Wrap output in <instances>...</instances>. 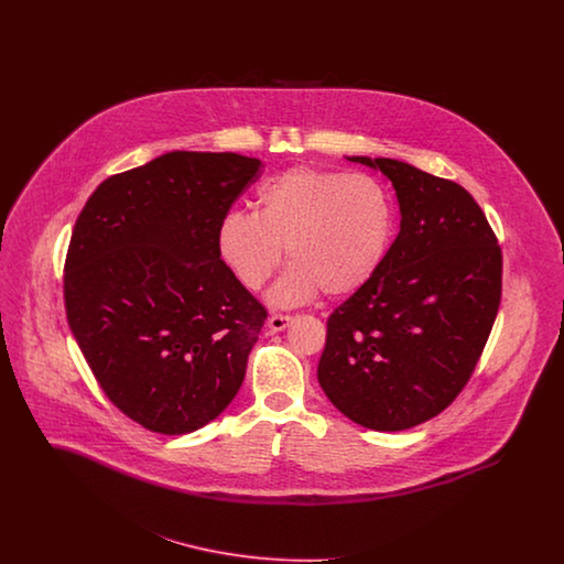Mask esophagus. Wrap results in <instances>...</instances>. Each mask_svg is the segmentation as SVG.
Returning a JSON list of instances; mask_svg holds the SVG:
<instances>
[{
    "label": "esophagus",
    "instance_id": "34e87169",
    "mask_svg": "<svg viewBox=\"0 0 564 564\" xmlns=\"http://www.w3.org/2000/svg\"><path fill=\"white\" fill-rule=\"evenodd\" d=\"M292 322H294V317H290V315H272L269 317V329L270 332H283Z\"/></svg>",
    "mask_w": 564,
    "mask_h": 564
}]
</instances>
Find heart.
Masks as SVG:
<instances>
[{"label": "heart", "instance_id": "heart-1", "mask_svg": "<svg viewBox=\"0 0 564 564\" xmlns=\"http://www.w3.org/2000/svg\"><path fill=\"white\" fill-rule=\"evenodd\" d=\"M395 232L389 189L366 173L295 166L258 192V209H232L217 224L219 260L242 288L260 290L274 270L294 262L270 290V304L292 306L325 292L366 288L382 267Z\"/></svg>", "mask_w": 564, "mask_h": 564}]
</instances>
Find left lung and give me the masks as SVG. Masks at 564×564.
Listing matches in <instances>:
<instances>
[{"label":"left lung","instance_id":"8db88e82","mask_svg":"<svg viewBox=\"0 0 564 564\" xmlns=\"http://www.w3.org/2000/svg\"><path fill=\"white\" fill-rule=\"evenodd\" d=\"M347 161L393 184L402 219L375 279L329 315L317 378L352 423L410 430L474 372L501 302V249L455 182L395 159Z\"/></svg>","mask_w":564,"mask_h":564}]
</instances>
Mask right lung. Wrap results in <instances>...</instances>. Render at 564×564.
Instances as JSON below:
<instances>
[{
    "mask_svg": "<svg viewBox=\"0 0 564 564\" xmlns=\"http://www.w3.org/2000/svg\"><path fill=\"white\" fill-rule=\"evenodd\" d=\"M260 166L169 152L111 175L76 221L67 323L111 403L145 430H200L241 389L267 311L219 260L215 232Z\"/></svg>",
    "mask_w": 564,
    "mask_h": 564,
    "instance_id": "obj_1",
    "label": "right lung"
}]
</instances>
